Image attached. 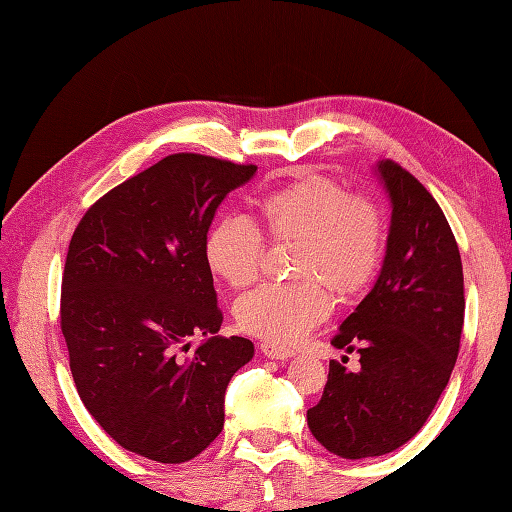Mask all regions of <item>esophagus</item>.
Masks as SVG:
<instances>
[{
	"label": "esophagus",
	"mask_w": 512,
	"mask_h": 512,
	"mask_svg": "<svg viewBox=\"0 0 512 512\" xmlns=\"http://www.w3.org/2000/svg\"><path fill=\"white\" fill-rule=\"evenodd\" d=\"M259 352H262L266 358H275V361H288V358L295 354L292 350H286V347H277L273 343H262L259 345Z\"/></svg>",
	"instance_id": "esophagus-1"
}]
</instances>
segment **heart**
Listing matches in <instances>:
<instances>
[{
  "instance_id": "b5f03b06",
  "label": "heart",
  "mask_w": 512,
  "mask_h": 512,
  "mask_svg": "<svg viewBox=\"0 0 512 512\" xmlns=\"http://www.w3.org/2000/svg\"><path fill=\"white\" fill-rule=\"evenodd\" d=\"M273 242H299L292 286H259L235 303L239 330L273 345L301 341L332 308L330 290L354 297L376 277L385 253V220L378 206L350 195L339 180L301 173L257 202ZM266 242L244 217L224 215L204 237V259L231 288L253 284Z\"/></svg>"
}]
</instances>
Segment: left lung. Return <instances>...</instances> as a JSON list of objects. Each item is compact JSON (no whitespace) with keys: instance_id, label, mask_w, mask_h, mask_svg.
Here are the masks:
<instances>
[{"instance_id":"left-lung-1","label":"left lung","mask_w":512,"mask_h":512,"mask_svg":"<svg viewBox=\"0 0 512 512\" xmlns=\"http://www.w3.org/2000/svg\"><path fill=\"white\" fill-rule=\"evenodd\" d=\"M391 198L387 255L369 295L332 345L358 352L361 369L330 361L308 427L345 460L376 458L422 429L460 352L464 275L440 204L394 160L378 165Z\"/></svg>"}]
</instances>
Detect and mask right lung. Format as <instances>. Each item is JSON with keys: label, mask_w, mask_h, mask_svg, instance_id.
Segmentation results:
<instances>
[{"label": "right lung", "mask_w": 512, "mask_h": 512, "mask_svg": "<svg viewBox=\"0 0 512 512\" xmlns=\"http://www.w3.org/2000/svg\"><path fill=\"white\" fill-rule=\"evenodd\" d=\"M255 165L171 154L96 200L70 239L61 332L76 391L123 449L189 462L220 436L233 374L253 358L217 336L222 310L204 237ZM209 335L189 355L188 339Z\"/></svg>", "instance_id": "obj_1"}]
</instances>
